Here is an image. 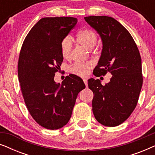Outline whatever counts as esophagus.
I'll return each mask as SVG.
<instances>
[{
  "label": "esophagus",
  "instance_id": "esophagus-1",
  "mask_svg": "<svg viewBox=\"0 0 155 155\" xmlns=\"http://www.w3.org/2000/svg\"><path fill=\"white\" fill-rule=\"evenodd\" d=\"M83 81H84V83L85 84V85L87 86V79H83Z\"/></svg>",
  "mask_w": 155,
  "mask_h": 155
}]
</instances>
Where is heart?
Segmentation results:
<instances>
[{"label": "heart", "mask_w": 155, "mask_h": 155, "mask_svg": "<svg viewBox=\"0 0 155 155\" xmlns=\"http://www.w3.org/2000/svg\"><path fill=\"white\" fill-rule=\"evenodd\" d=\"M78 43L81 45L82 47L88 50H91L96 45L97 41V36L96 33L90 29H84L80 31L77 36ZM73 44H72L71 39L69 37H65L61 43V51L63 57L64 58H69L71 55ZM92 67V63H75L72 65L71 73L75 74L76 75L84 77L87 75L90 72V68Z\"/></svg>", "instance_id": "heart-1"}]
</instances>
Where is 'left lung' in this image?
<instances>
[{"instance_id":"1","label":"left lung","mask_w":155,"mask_h":155,"mask_svg":"<svg viewBox=\"0 0 155 155\" xmlns=\"http://www.w3.org/2000/svg\"><path fill=\"white\" fill-rule=\"evenodd\" d=\"M84 19L102 42L93 74L98 77L109 71L112 75L104 86L98 79L88 80L89 88L94 94L93 114L104 126H118L130 116L138 101L143 85L140 55L130 34L114 18L89 16Z\"/></svg>"}]
</instances>
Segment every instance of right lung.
Masks as SVG:
<instances>
[{"label": "right lung", "mask_w": 155, "mask_h": 155, "mask_svg": "<svg viewBox=\"0 0 155 155\" xmlns=\"http://www.w3.org/2000/svg\"><path fill=\"white\" fill-rule=\"evenodd\" d=\"M78 22L72 17L44 18L29 31L18 61V78L27 109L37 124L56 130L68 124L77 96L85 88L80 77L69 75L54 81L63 57L61 41Z\"/></svg>", "instance_id": "right-lung-1"}]
</instances>
